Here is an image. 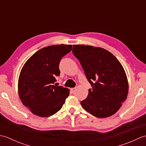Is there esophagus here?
I'll return each instance as SVG.
<instances>
[{
	"label": "esophagus",
	"instance_id": "34e87169",
	"mask_svg": "<svg viewBox=\"0 0 146 146\" xmlns=\"http://www.w3.org/2000/svg\"><path fill=\"white\" fill-rule=\"evenodd\" d=\"M75 90H76V88H71V94H74V93L75 92Z\"/></svg>",
	"mask_w": 146,
	"mask_h": 146
}]
</instances>
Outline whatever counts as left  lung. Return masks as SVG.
Listing matches in <instances>:
<instances>
[{
	"label": "left lung",
	"mask_w": 146,
	"mask_h": 146,
	"mask_svg": "<svg viewBox=\"0 0 146 146\" xmlns=\"http://www.w3.org/2000/svg\"><path fill=\"white\" fill-rule=\"evenodd\" d=\"M72 52L80 62L92 89L80 102L85 110L98 118L115 113L127 97L129 85L122 65L104 48L73 45Z\"/></svg>",
	"instance_id": "obj_1"
}]
</instances>
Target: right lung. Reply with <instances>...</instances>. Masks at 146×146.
Masks as SVG:
<instances>
[{
	"label": "right lung",
	"instance_id": "obj_1",
	"mask_svg": "<svg viewBox=\"0 0 146 146\" xmlns=\"http://www.w3.org/2000/svg\"><path fill=\"white\" fill-rule=\"evenodd\" d=\"M71 49L70 44L47 46L36 52L24 64L18 80L19 95L34 114L41 117L52 115L69 96L67 88L54 83L60 74L61 59Z\"/></svg>",
	"mask_w": 146,
	"mask_h": 146
}]
</instances>
